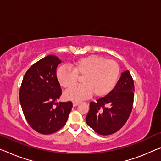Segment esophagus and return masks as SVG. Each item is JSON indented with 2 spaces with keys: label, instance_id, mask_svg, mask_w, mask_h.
Here are the masks:
<instances>
[{
  "label": "esophagus",
  "instance_id": "34e87169",
  "mask_svg": "<svg viewBox=\"0 0 161 161\" xmlns=\"http://www.w3.org/2000/svg\"><path fill=\"white\" fill-rule=\"evenodd\" d=\"M79 104H80V102H73V106L74 107H76V105H78Z\"/></svg>",
  "mask_w": 161,
  "mask_h": 161
}]
</instances>
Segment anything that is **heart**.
I'll list each match as a JSON object with an SVG mask.
<instances>
[{
  "label": "heart",
  "mask_w": 161,
  "mask_h": 161,
  "mask_svg": "<svg viewBox=\"0 0 161 161\" xmlns=\"http://www.w3.org/2000/svg\"><path fill=\"white\" fill-rule=\"evenodd\" d=\"M72 69L59 67L57 71V78L62 87L69 89L76 84L77 76H83L81 81L83 85L74 86L64 93L66 99L73 101L85 99L92 93L95 97L107 95L116 85L120 73L115 61L107 60L97 55L76 61Z\"/></svg>",
  "instance_id": "obj_1"
}]
</instances>
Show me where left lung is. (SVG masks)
Returning a JSON list of instances; mask_svg holds the SVG:
<instances>
[{
    "instance_id": "1",
    "label": "left lung",
    "mask_w": 161,
    "mask_h": 161,
    "mask_svg": "<svg viewBox=\"0 0 161 161\" xmlns=\"http://www.w3.org/2000/svg\"><path fill=\"white\" fill-rule=\"evenodd\" d=\"M134 91V81L130 73L125 71L108 95L90 103V111L86 117V124L102 136L118 131L131 113Z\"/></svg>"
}]
</instances>
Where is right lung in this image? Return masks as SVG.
<instances>
[{
  "label": "right lung",
  "mask_w": 161,
  "mask_h": 161,
  "mask_svg": "<svg viewBox=\"0 0 161 161\" xmlns=\"http://www.w3.org/2000/svg\"><path fill=\"white\" fill-rule=\"evenodd\" d=\"M61 62L53 55L42 58L28 69L20 88V103L28 123L44 135L53 133L64 126L72 108L71 102L57 103L62 94L57 78V68ZM53 104H57L56 108Z\"/></svg>",
  "instance_id": "right-lung-1"
}]
</instances>
